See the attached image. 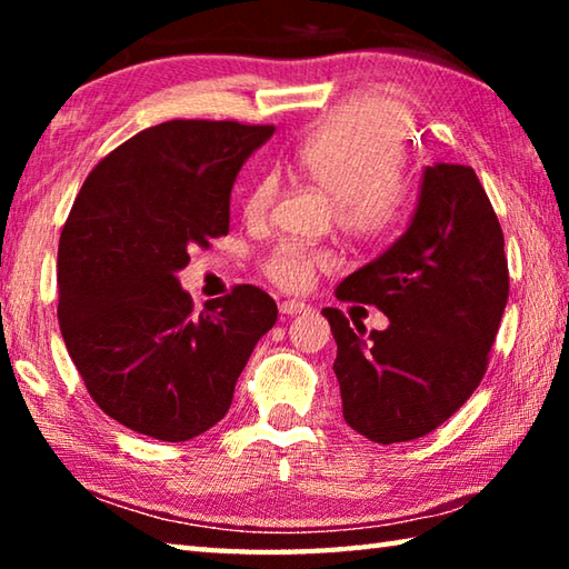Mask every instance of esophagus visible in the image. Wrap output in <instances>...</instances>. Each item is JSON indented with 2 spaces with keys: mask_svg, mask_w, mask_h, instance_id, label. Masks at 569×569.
Here are the masks:
<instances>
[{
  "mask_svg": "<svg viewBox=\"0 0 569 569\" xmlns=\"http://www.w3.org/2000/svg\"><path fill=\"white\" fill-rule=\"evenodd\" d=\"M308 308H311V306L303 303V301H281V303H278V311L286 313V316H293V313H306Z\"/></svg>",
  "mask_w": 569,
  "mask_h": 569,
  "instance_id": "34e87169",
  "label": "esophagus"
}]
</instances>
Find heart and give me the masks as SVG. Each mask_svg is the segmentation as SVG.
Instances as JSON below:
<instances>
[{
	"label": "heart",
	"mask_w": 569,
	"mask_h": 569,
	"mask_svg": "<svg viewBox=\"0 0 569 569\" xmlns=\"http://www.w3.org/2000/svg\"><path fill=\"white\" fill-rule=\"evenodd\" d=\"M409 114L397 104L361 98L341 104L291 150V162L333 198L336 226L356 243L379 246L407 226L413 188L401 170L409 150ZM281 196V178L266 170L246 196V216L263 220ZM336 258L303 243L276 246L263 258V273L281 291L301 293Z\"/></svg>",
	"instance_id": "b5f03b06"
}]
</instances>
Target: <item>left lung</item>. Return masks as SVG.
<instances>
[{
	"label": "left lung",
	"mask_w": 569,
	"mask_h": 569,
	"mask_svg": "<svg viewBox=\"0 0 569 569\" xmlns=\"http://www.w3.org/2000/svg\"><path fill=\"white\" fill-rule=\"evenodd\" d=\"M507 296L502 226L477 172L427 168L407 233L336 291L381 308L389 329L366 333L339 308L321 311L339 349L346 423L377 445L441 427L485 377Z\"/></svg>",
	"instance_id": "obj_1"
}]
</instances>
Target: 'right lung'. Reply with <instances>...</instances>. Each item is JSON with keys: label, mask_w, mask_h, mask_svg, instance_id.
<instances>
[{"label": "right lung", "mask_w": 569, "mask_h": 569, "mask_svg": "<svg viewBox=\"0 0 569 569\" xmlns=\"http://www.w3.org/2000/svg\"><path fill=\"white\" fill-rule=\"evenodd\" d=\"M273 124L168 120L84 180L57 250V319L94 403L138 435L188 441L226 417L276 301L258 286L196 311L176 273L228 236L240 166Z\"/></svg>", "instance_id": "right-lung-1"}]
</instances>
